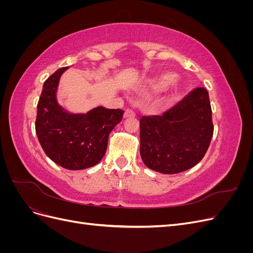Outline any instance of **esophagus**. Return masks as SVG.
<instances>
[{
	"mask_svg": "<svg viewBox=\"0 0 253 253\" xmlns=\"http://www.w3.org/2000/svg\"><path fill=\"white\" fill-rule=\"evenodd\" d=\"M125 118H131V117H135V113L134 111H132L131 109H126L124 115Z\"/></svg>",
	"mask_w": 253,
	"mask_h": 253,
	"instance_id": "obj_1",
	"label": "esophagus"
}]
</instances>
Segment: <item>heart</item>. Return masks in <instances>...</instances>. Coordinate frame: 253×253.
Returning <instances> with one entry per match:
<instances>
[{
    "label": "heart",
    "instance_id": "b5f03b06",
    "mask_svg": "<svg viewBox=\"0 0 253 253\" xmlns=\"http://www.w3.org/2000/svg\"><path fill=\"white\" fill-rule=\"evenodd\" d=\"M174 76L172 74H162L155 76L153 78H149L148 80H145L144 83L142 84V88L144 89H149L153 91H160L165 89L169 84L173 81ZM175 90H177V87L175 88Z\"/></svg>",
    "mask_w": 253,
    "mask_h": 253
}]
</instances>
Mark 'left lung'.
<instances>
[{"mask_svg":"<svg viewBox=\"0 0 253 253\" xmlns=\"http://www.w3.org/2000/svg\"><path fill=\"white\" fill-rule=\"evenodd\" d=\"M209 94L197 87L162 116L140 119V156L149 169L176 174L197 165L213 136Z\"/></svg>","mask_w":253,"mask_h":253,"instance_id":"1","label":"left lung"}]
</instances>
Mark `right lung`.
Returning a JSON list of instances; mask_svg holds the SVG:
<instances>
[{
	"mask_svg": "<svg viewBox=\"0 0 253 253\" xmlns=\"http://www.w3.org/2000/svg\"><path fill=\"white\" fill-rule=\"evenodd\" d=\"M67 68H60L43 84L37 106L36 133L45 154L53 163L68 170H83L102 159L109 135L121 121L124 111L103 106L85 114L64 110L56 94L61 76Z\"/></svg>",
	"mask_w": 253,
	"mask_h": 253,
	"instance_id": "add662e5",
	"label": "right lung"
}]
</instances>
